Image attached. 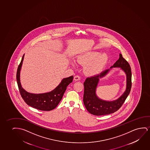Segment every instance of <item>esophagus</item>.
<instances>
[{"label": "esophagus", "mask_w": 150, "mask_h": 150, "mask_svg": "<svg viewBox=\"0 0 150 150\" xmlns=\"http://www.w3.org/2000/svg\"><path fill=\"white\" fill-rule=\"evenodd\" d=\"M74 79L76 81H78V80H80V77L78 75H76L75 76H74Z\"/></svg>", "instance_id": "1"}]
</instances>
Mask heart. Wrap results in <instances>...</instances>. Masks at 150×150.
I'll use <instances>...</instances> for the list:
<instances>
[{
  "instance_id": "obj_1",
  "label": "heart",
  "mask_w": 150,
  "mask_h": 150,
  "mask_svg": "<svg viewBox=\"0 0 150 150\" xmlns=\"http://www.w3.org/2000/svg\"><path fill=\"white\" fill-rule=\"evenodd\" d=\"M108 60V56L105 54L100 55L98 52H93L78 56L77 62L78 64H88L86 71L90 75L98 73L105 65ZM73 66L75 64H73Z\"/></svg>"
}]
</instances>
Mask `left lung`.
Masks as SVG:
<instances>
[{"label": "left lung", "instance_id": "obj_1", "mask_svg": "<svg viewBox=\"0 0 150 150\" xmlns=\"http://www.w3.org/2000/svg\"><path fill=\"white\" fill-rule=\"evenodd\" d=\"M113 68H120L127 75V88L123 94L117 100L108 101L99 98L96 94L97 86L101 78L108 73L110 69L101 73L100 74L86 78L84 85L83 103L89 113L96 116L108 115L114 113L125 103L129 94L132 86V72L131 67L126 60L123 58L121 54H119V59L112 66Z\"/></svg>", "mask_w": 150, "mask_h": 150}]
</instances>
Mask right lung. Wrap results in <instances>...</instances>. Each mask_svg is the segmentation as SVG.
<instances>
[{"label":"right lung","mask_w":150,"mask_h":150,"mask_svg":"<svg viewBox=\"0 0 150 150\" xmlns=\"http://www.w3.org/2000/svg\"><path fill=\"white\" fill-rule=\"evenodd\" d=\"M23 54L18 66L16 74V80L19 92L25 103L34 108L41 111H51L57 106L62 100L68 85L73 80V76L64 78L54 90L42 94H32L28 92L22 88L20 81V71L23 64Z\"/></svg>","instance_id":"obj_1"}]
</instances>
